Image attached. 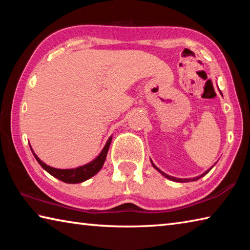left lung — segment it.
I'll list each match as a JSON object with an SVG mask.
<instances>
[{
    "mask_svg": "<svg viewBox=\"0 0 250 250\" xmlns=\"http://www.w3.org/2000/svg\"><path fill=\"white\" fill-rule=\"evenodd\" d=\"M219 92H221V95H222V91H221V90H219ZM222 96H223V95H222ZM151 163H152V166H153V167L155 168V170H158V171H159V172L161 173V174H162L163 176H166V177H167V179H168V180H171V181H174V182H181V183H184V182H191V181H196V180H198V179H201V177H203V176H204V175H206V174H207V173H208V172L210 171V168H211V167H211L209 168V170H207L206 172H204V173H203V174H201V175H198V176H196V177H193V179H179V177H174V176H171V175H168V174H166V173H164V172H162V171H161L159 167H156L154 166V164H153V162H152V161H151Z\"/></svg>",
    "mask_w": 250,
    "mask_h": 250,
    "instance_id": "left-lung-1",
    "label": "left lung"
}]
</instances>
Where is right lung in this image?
Segmentation results:
<instances>
[{
    "mask_svg": "<svg viewBox=\"0 0 250 250\" xmlns=\"http://www.w3.org/2000/svg\"><path fill=\"white\" fill-rule=\"evenodd\" d=\"M111 140H112V137H110L108 139L107 143H105V146H104L103 151L100 152L99 155L97 156L95 160H92L89 163L84 164V166L75 167V168H55V167H49L46 163H44L35 153H34L32 147L31 150L33 152L34 156H35V159L37 160V162L40 163V166L43 167L45 171H47L50 175H53L54 177H56V179L61 180L62 182H65V183L76 184V183H82V182L87 181L88 179H90V177L96 175L97 173L101 170V167H103L104 163V160L107 158V153H108Z\"/></svg>",
    "mask_w": 250,
    "mask_h": 250,
    "instance_id": "right-lung-1",
    "label": "right lung"
}]
</instances>
